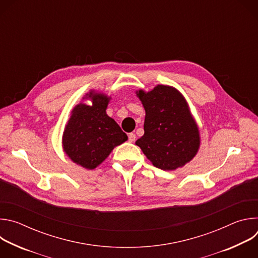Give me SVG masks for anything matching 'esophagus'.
Masks as SVG:
<instances>
[{"label":"esophagus","mask_w":258,"mask_h":258,"mask_svg":"<svg viewBox=\"0 0 258 258\" xmlns=\"http://www.w3.org/2000/svg\"><path fill=\"white\" fill-rule=\"evenodd\" d=\"M136 135L135 134H133V133H131V134H128V141L131 142V143H133V142H135L136 141Z\"/></svg>","instance_id":"34e87169"}]
</instances>
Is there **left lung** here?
<instances>
[{
	"label": "left lung",
	"mask_w": 258,
	"mask_h": 258,
	"mask_svg": "<svg viewBox=\"0 0 258 258\" xmlns=\"http://www.w3.org/2000/svg\"><path fill=\"white\" fill-rule=\"evenodd\" d=\"M136 94L146 112L145 133L136 145L163 170H175L190 162L199 150L200 133L185 97L164 85Z\"/></svg>",
	"instance_id": "obj_1"
}]
</instances>
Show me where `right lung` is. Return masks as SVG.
<instances>
[{
  "mask_svg": "<svg viewBox=\"0 0 258 258\" xmlns=\"http://www.w3.org/2000/svg\"><path fill=\"white\" fill-rule=\"evenodd\" d=\"M83 99L91 100L92 105L82 102L72 109L63 132L62 147L73 162L94 169L116 146L125 142L127 136L106 113L111 97L92 90Z\"/></svg>",
  "mask_w": 258,
  "mask_h": 258,
  "instance_id": "right-lung-1",
  "label": "right lung"
}]
</instances>
